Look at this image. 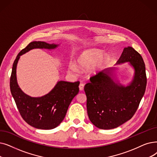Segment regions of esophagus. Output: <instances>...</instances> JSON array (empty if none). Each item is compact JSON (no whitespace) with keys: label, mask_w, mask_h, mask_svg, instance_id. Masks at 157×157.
I'll list each match as a JSON object with an SVG mask.
<instances>
[{"label":"esophagus","mask_w":157,"mask_h":157,"mask_svg":"<svg viewBox=\"0 0 157 157\" xmlns=\"http://www.w3.org/2000/svg\"><path fill=\"white\" fill-rule=\"evenodd\" d=\"M84 86L85 85L83 83H80L79 86V90L80 91H83V89H84Z\"/></svg>","instance_id":"esophagus-1"}]
</instances>
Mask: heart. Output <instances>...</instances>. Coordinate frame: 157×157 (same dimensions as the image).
I'll return each mask as SVG.
<instances>
[{
    "instance_id": "obj_1",
    "label": "heart",
    "mask_w": 157,
    "mask_h": 157,
    "mask_svg": "<svg viewBox=\"0 0 157 157\" xmlns=\"http://www.w3.org/2000/svg\"><path fill=\"white\" fill-rule=\"evenodd\" d=\"M103 52L98 49H91L81 53L76 59V65L70 63L68 65L69 71L77 73L79 68L81 70H86L90 68L92 73H97L103 70L108 62L107 56H102Z\"/></svg>"
}]
</instances>
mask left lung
<instances>
[{
    "label": "left lung",
    "mask_w": 157,
    "mask_h": 157,
    "mask_svg": "<svg viewBox=\"0 0 157 157\" xmlns=\"http://www.w3.org/2000/svg\"><path fill=\"white\" fill-rule=\"evenodd\" d=\"M129 62L135 71L133 79L125 86L113 80L115 68H108L90 78L84 87L88 117L98 128L110 129L128 121L137 111L145 93L146 67L140 54L125 47L117 64Z\"/></svg>",
    "instance_id": "obj_1"
}]
</instances>
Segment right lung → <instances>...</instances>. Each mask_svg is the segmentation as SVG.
<instances>
[{"label": "right lung", "mask_w": 157, "mask_h": 157, "mask_svg": "<svg viewBox=\"0 0 157 157\" xmlns=\"http://www.w3.org/2000/svg\"><path fill=\"white\" fill-rule=\"evenodd\" d=\"M58 45L44 42H32L20 51L12 67L10 90L23 119L38 129H51L64 119L72 100L79 92V81L71 83L59 81L52 90L42 97L33 98L20 89L17 80V65L20 57L33 49H54Z\"/></svg>", "instance_id": "obj_1"}]
</instances>
